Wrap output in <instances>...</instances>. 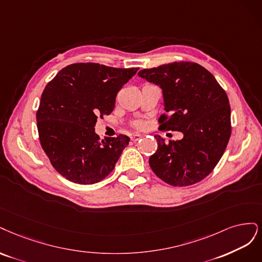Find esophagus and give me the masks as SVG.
<instances>
[{"instance_id": "34e87169", "label": "esophagus", "mask_w": 262, "mask_h": 262, "mask_svg": "<svg viewBox=\"0 0 262 262\" xmlns=\"http://www.w3.org/2000/svg\"><path fill=\"white\" fill-rule=\"evenodd\" d=\"M140 138H141V136H140V135H138V134H134V135H132V136H130V140L132 141H137Z\"/></svg>"}]
</instances>
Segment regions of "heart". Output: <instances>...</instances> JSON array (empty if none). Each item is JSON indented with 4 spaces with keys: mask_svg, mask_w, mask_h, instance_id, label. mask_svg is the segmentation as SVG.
I'll list each match as a JSON object with an SVG mask.
<instances>
[{
    "mask_svg": "<svg viewBox=\"0 0 262 262\" xmlns=\"http://www.w3.org/2000/svg\"><path fill=\"white\" fill-rule=\"evenodd\" d=\"M132 126H133L134 128L140 129V128H142V126H143V122H142V121H135V122H133Z\"/></svg>",
    "mask_w": 262,
    "mask_h": 262,
    "instance_id": "b5f03b06",
    "label": "heart"
}]
</instances>
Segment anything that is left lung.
Wrapping results in <instances>:
<instances>
[{
	"mask_svg": "<svg viewBox=\"0 0 262 262\" xmlns=\"http://www.w3.org/2000/svg\"><path fill=\"white\" fill-rule=\"evenodd\" d=\"M138 75L162 88L165 111L159 129L181 132V140L165 142L149 159L154 173L168 185L189 186L207 177L220 161L232 133L225 90L205 67L173 62L141 70Z\"/></svg>",
	"mask_w": 262,
	"mask_h": 262,
	"instance_id": "1",
	"label": "left lung"
}]
</instances>
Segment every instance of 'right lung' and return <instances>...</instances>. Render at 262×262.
Masks as SVG:
<instances>
[{
    "label": "right lung",
    "mask_w": 262,
    "mask_h": 262,
    "mask_svg": "<svg viewBox=\"0 0 262 262\" xmlns=\"http://www.w3.org/2000/svg\"><path fill=\"white\" fill-rule=\"evenodd\" d=\"M138 70L75 63L48 82L37 111L39 140L66 180L90 185L113 171L129 138L119 135L100 139L95 126L98 119L111 114L117 92Z\"/></svg>",
    "instance_id": "obj_1"
}]
</instances>
